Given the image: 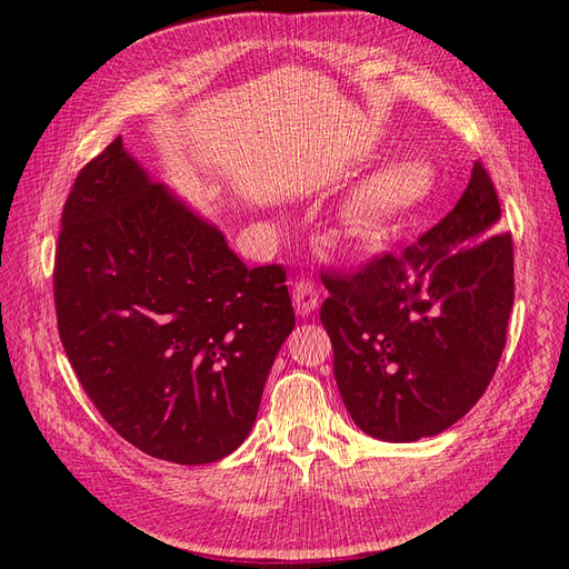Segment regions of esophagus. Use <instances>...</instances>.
Here are the masks:
<instances>
[{"mask_svg": "<svg viewBox=\"0 0 569 569\" xmlns=\"http://www.w3.org/2000/svg\"><path fill=\"white\" fill-rule=\"evenodd\" d=\"M291 299H295V308H297L299 316L313 313L316 308H318V303H320V295H318L316 284L308 282V280H299V282H297L295 297H291Z\"/></svg>", "mask_w": 569, "mask_h": 569, "instance_id": "34e87169", "label": "esophagus"}]
</instances>
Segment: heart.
I'll return each mask as SVG.
<instances>
[{"instance_id": "heart-1", "label": "heart", "mask_w": 569, "mask_h": 569, "mask_svg": "<svg viewBox=\"0 0 569 569\" xmlns=\"http://www.w3.org/2000/svg\"><path fill=\"white\" fill-rule=\"evenodd\" d=\"M437 173L425 159H401L377 170L356 189L347 206V226L356 237H375L401 222L432 197Z\"/></svg>"}]
</instances>
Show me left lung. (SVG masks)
Returning <instances> with one entry per match:
<instances>
[{
  "instance_id": "obj_1",
  "label": "left lung",
  "mask_w": 569,
  "mask_h": 569,
  "mask_svg": "<svg viewBox=\"0 0 569 569\" xmlns=\"http://www.w3.org/2000/svg\"><path fill=\"white\" fill-rule=\"evenodd\" d=\"M479 161L453 211L399 256L325 274L335 380L366 435L406 443L449 429L487 391L512 311V237Z\"/></svg>"
}]
</instances>
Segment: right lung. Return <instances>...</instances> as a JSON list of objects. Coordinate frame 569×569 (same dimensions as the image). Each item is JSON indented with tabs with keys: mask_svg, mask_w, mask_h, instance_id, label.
<instances>
[{
	"mask_svg": "<svg viewBox=\"0 0 569 569\" xmlns=\"http://www.w3.org/2000/svg\"><path fill=\"white\" fill-rule=\"evenodd\" d=\"M284 280L282 266L239 261L120 137L66 199L59 337L101 418L147 456L203 465L249 437L274 356L295 330Z\"/></svg>",
	"mask_w": 569,
	"mask_h": 569,
	"instance_id": "1",
	"label": "right lung"
}]
</instances>
